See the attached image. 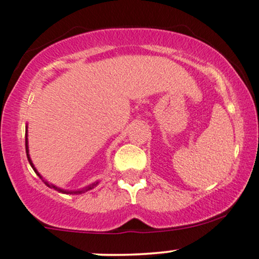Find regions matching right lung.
I'll list each match as a JSON object with an SVG mask.
<instances>
[{"label": "right lung", "instance_id": "right-lung-1", "mask_svg": "<svg viewBox=\"0 0 259 259\" xmlns=\"http://www.w3.org/2000/svg\"><path fill=\"white\" fill-rule=\"evenodd\" d=\"M25 151H26V157H28V160H29V163H30L31 168L34 169L35 173H36V174L38 175V177H40L41 179H42V177H41V175L38 174V171L36 170V168H35V167H34V164H32V162H31V159H30V156H29V147H28V126H26V134H25ZM44 183L46 184V185L49 186V187H51V189L57 190V191H59V192H63V194H82V192L89 191V190L94 189V187L97 185V183H94V184H91V185H89V186L84 187V189L78 190V191H67V190H62V189H59V187H57V186L52 185V184H49V183H47V181H45V180H44Z\"/></svg>", "mask_w": 259, "mask_h": 259}]
</instances>
